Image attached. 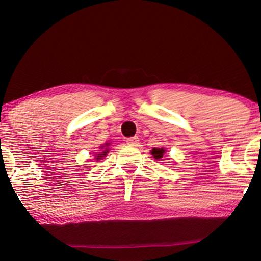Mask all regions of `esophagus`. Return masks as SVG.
<instances>
[{
	"instance_id": "esophagus-1",
	"label": "esophagus",
	"mask_w": 261,
	"mask_h": 261,
	"mask_svg": "<svg viewBox=\"0 0 261 261\" xmlns=\"http://www.w3.org/2000/svg\"><path fill=\"white\" fill-rule=\"evenodd\" d=\"M138 141H140V138H138V137H131V138H127L126 143L128 145H131V147H137Z\"/></svg>"
}]
</instances>
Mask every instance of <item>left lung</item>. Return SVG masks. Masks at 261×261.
Returning a JSON list of instances; mask_svg holds the SVG:
<instances>
[{"label":"left lung","mask_w":261,"mask_h":261,"mask_svg":"<svg viewBox=\"0 0 261 261\" xmlns=\"http://www.w3.org/2000/svg\"><path fill=\"white\" fill-rule=\"evenodd\" d=\"M150 152L156 160H160L163 158V155H165L166 149L165 148H152V150Z\"/></svg>","instance_id":"obj_1"}]
</instances>
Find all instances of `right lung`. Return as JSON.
Returning <instances> with one entry per match:
<instances>
[{"label":"right lung","instance_id":"right-lung-1","mask_svg":"<svg viewBox=\"0 0 261 261\" xmlns=\"http://www.w3.org/2000/svg\"><path fill=\"white\" fill-rule=\"evenodd\" d=\"M110 145L111 143H105L103 145H100L99 149H100V152L98 154H95V161H99V160H102L103 158H106L107 154L110 152Z\"/></svg>","mask_w":261,"mask_h":261}]
</instances>
